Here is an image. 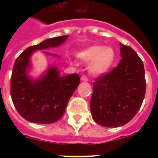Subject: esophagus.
Instances as JSON below:
<instances>
[{
  "mask_svg": "<svg viewBox=\"0 0 158 158\" xmlns=\"http://www.w3.org/2000/svg\"><path fill=\"white\" fill-rule=\"evenodd\" d=\"M81 80L82 81H88V77L85 75H83V76L81 77Z\"/></svg>",
  "mask_w": 158,
  "mask_h": 158,
  "instance_id": "obj_1",
  "label": "esophagus"
}]
</instances>
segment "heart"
I'll list each match as a JSON object with an SVG mask.
<instances>
[{
	"label": "heart",
	"mask_w": 158,
	"mask_h": 158,
	"mask_svg": "<svg viewBox=\"0 0 158 158\" xmlns=\"http://www.w3.org/2000/svg\"><path fill=\"white\" fill-rule=\"evenodd\" d=\"M77 56L84 62H92L89 71L92 74L99 76L107 73L112 66L115 52L111 47L92 46L81 51Z\"/></svg>",
	"instance_id": "1"
}]
</instances>
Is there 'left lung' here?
Masks as SVG:
<instances>
[{
  "instance_id": "left-lung-1",
  "label": "left lung",
  "mask_w": 158,
  "mask_h": 158,
  "mask_svg": "<svg viewBox=\"0 0 158 158\" xmlns=\"http://www.w3.org/2000/svg\"><path fill=\"white\" fill-rule=\"evenodd\" d=\"M120 62L93 82L90 109L93 120L106 127L123 126L140 109L146 94L144 65L129 46L120 43Z\"/></svg>"
}]
</instances>
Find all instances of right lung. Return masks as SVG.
Returning a JSON list of instances; mask_svg holds the SVG:
<instances>
[{
  "label": "right lung",
  "mask_w": 158,
  "mask_h": 158,
  "mask_svg": "<svg viewBox=\"0 0 158 158\" xmlns=\"http://www.w3.org/2000/svg\"><path fill=\"white\" fill-rule=\"evenodd\" d=\"M67 38L68 35L51 38L29 47L14 63L11 77V97L18 113L29 122L48 124L59 120L73 93L79 85V74L62 77L58 68L54 66L50 67L45 74L36 80L27 75L32 53L58 47Z\"/></svg>",
  "instance_id": "obj_1"
}]
</instances>
